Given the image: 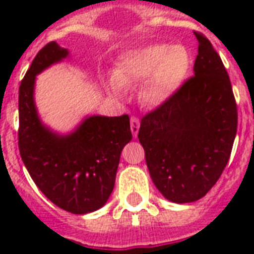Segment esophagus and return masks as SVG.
I'll use <instances>...</instances> for the list:
<instances>
[{"instance_id": "obj_1", "label": "esophagus", "mask_w": 254, "mask_h": 254, "mask_svg": "<svg viewBox=\"0 0 254 254\" xmlns=\"http://www.w3.org/2000/svg\"><path fill=\"white\" fill-rule=\"evenodd\" d=\"M138 129H140V121H138V118L137 117H132L130 118V130H132L133 137L137 136Z\"/></svg>"}]
</instances>
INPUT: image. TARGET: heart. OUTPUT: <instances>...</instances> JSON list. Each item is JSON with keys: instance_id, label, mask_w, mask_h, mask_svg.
Wrapping results in <instances>:
<instances>
[{"instance_id": "obj_1", "label": "heart", "mask_w": 254, "mask_h": 254, "mask_svg": "<svg viewBox=\"0 0 254 254\" xmlns=\"http://www.w3.org/2000/svg\"><path fill=\"white\" fill-rule=\"evenodd\" d=\"M191 54L182 45L154 43L127 53L118 64L109 89L118 98L125 96V84L141 83L140 99L147 106L169 102L181 89L190 73Z\"/></svg>"}]
</instances>
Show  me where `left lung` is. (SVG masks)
I'll list each match as a JSON object with an SVG mask.
<instances>
[{"mask_svg":"<svg viewBox=\"0 0 254 254\" xmlns=\"http://www.w3.org/2000/svg\"><path fill=\"white\" fill-rule=\"evenodd\" d=\"M193 73L169 102L143 117L138 141L155 187L184 204L211 190L229 162L237 134V105L229 74L205 36Z\"/></svg>","mask_w":254,"mask_h":254,"instance_id":"1","label":"left lung"}]
</instances>
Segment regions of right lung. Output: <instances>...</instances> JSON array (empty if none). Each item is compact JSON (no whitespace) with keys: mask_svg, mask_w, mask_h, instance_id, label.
Here are the masks:
<instances>
[{"mask_svg":"<svg viewBox=\"0 0 254 254\" xmlns=\"http://www.w3.org/2000/svg\"><path fill=\"white\" fill-rule=\"evenodd\" d=\"M69 57L50 42L36 54L19 88V149L31 178L57 207L83 215L105 205L116 184L129 117L88 116L66 134L42 122L34 99L36 76Z\"/></svg>","mask_w":254,"mask_h":254,"instance_id":"add662e5","label":"right lung"}]
</instances>
